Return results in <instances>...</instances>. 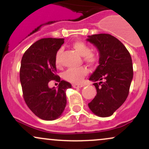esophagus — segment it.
I'll return each instance as SVG.
<instances>
[{"label":"esophagus","mask_w":149,"mask_h":149,"mask_svg":"<svg viewBox=\"0 0 149 149\" xmlns=\"http://www.w3.org/2000/svg\"><path fill=\"white\" fill-rule=\"evenodd\" d=\"M72 86L73 88H82V87H83V85L80 84H73Z\"/></svg>","instance_id":"34e87169"}]
</instances>
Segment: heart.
Returning <instances> with one entry per match:
<instances>
[{"instance_id":"1","label":"heart","mask_w":149,"mask_h":149,"mask_svg":"<svg viewBox=\"0 0 149 149\" xmlns=\"http://www.w3.org/2000/svg\"><path fill=\"white\" fill-rule=\"evenodd\" d=\"M72 47L76 51L80 56H83V60L87 64L93 66L98 62L99 57L96 53L91 52L90 47L85 42L78 40L72 43ZM62 53V49H58L55 55V64L57 66L60 65V57ZM88 73V70L84 66L78 68L69 69L64 72L62 75L63 78L66 81L72 83H79L82 82L83 78Z\"/></svg>"}]
</instances>
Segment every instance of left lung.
<instances>
[{
  "label": "left lung",
  "instance_id": "left-lung-1",
  "mask_svg": "<svg viewBox=\"0 0 149 149\" xmlns=\"http://www.w3.org/2000/svg\"><path fill=\"white\" fill-rule=\"evenodd\" d=\"M87 40L100 52V65L89 80L95 82V98L88 104L92 113L100 117L111 116L129 95L133 78L130 54L118 39L107 33L89 36Z\"/></svg>",
  "mask_w": 149,
  "mask_h": 149
}]
</instances>
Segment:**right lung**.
Masks as SVG:
<instances>
[{"label": "right lung", "mask_w": 149, "mask_h": 149, "mask_svg": "<svg viewBox=\"0 0 149 149\" xmlns=\"http://www.w3.org/2000/svg\"><path fill=\"white\" fill-rule=\"evenodd\" d=\"M64 38H42L34 42L22 58L19 71L23 97L30 110L45 120L58 118L66 105V91L71 83L56 74L55 55ZM51 80L59 83L58 89L49 88Z\"/></svg>", "instance_id": "1"}]
</instances>
